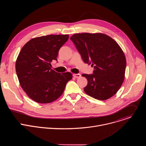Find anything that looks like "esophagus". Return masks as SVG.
Returning a JSON list of instances; mask_svg holds the SVG:
<instances>
[{
  "mask_svg": "<svg viewBox=\"0 0 146 146\" xmlns=\"http://www.w3.org/2000/svg\"><path fill=\"white\" fill-rule=\"evenodd\" d=\"M73 76L75 78H80L81 77V74H73Z\"/></svg>",
  "mask_w": 146,
  "mask_h": 146,
  "instance_id": "esophagus-1",
  "label": "esophagus"
}]
</instances>
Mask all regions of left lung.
<instances>
[{"label":"left lung","instance_id":"8db88e82","mask_svg":"<svg viewBox=\"0 0 146 146\" xmlns=\"http://www.w3.org/2000/svg\"><path fill=\"white\" fill-rule=\"evenodd\" d=\"M82 59L94 67L93 74H82L88 80L84 88L89 96L100 100L114 95L125 78L126 58L120 46L101 33L74 34L70 37Z\"/></svg>","mask_w":146,"mask_h":146}]
</instances>
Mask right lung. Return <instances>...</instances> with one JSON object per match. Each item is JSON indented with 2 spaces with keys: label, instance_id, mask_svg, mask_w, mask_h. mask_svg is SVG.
<instances>
[{
  "label": "right lung",
  "instance_id": "right-lung-1",
  "mask_svg": "<svg viewBox=\"0 0 146 146\" xmlns=\"http://www.w3.org/2000/svg\"><path fill=\"white\" fill-rule=\"evenodd\" d=\"M68 35H50L32 38L20 51L15 70L21 87L36 102L49 103L63 94L71 73H59L51 69V62L57 60L60 47Z\"/></svg>",
  "mask_w": 146,
  "mask_h": 146
}]
</instances>
